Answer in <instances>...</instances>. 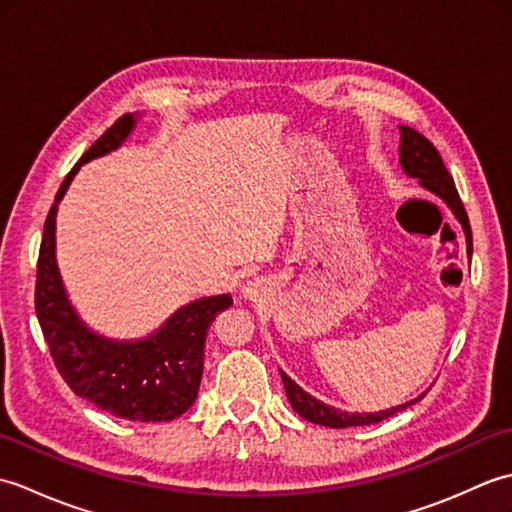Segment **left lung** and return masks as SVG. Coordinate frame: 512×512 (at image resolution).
<instances>
[{"label": "left lung", "instance_id": "left-lung-1", "mask_svg": "<svg viewBox=\"0 0 512 512\" xmlns=\"http://www.w3.org/2000/svg\"><path fill=\"white\" fill-rule=\"evenodd\" d=\"M400 167L402 171L407 173L409 178H418V182L422 184L424 189H429L431 193H436L438 198H442L447 202L449 209L453 211V215L458 217V222L464 228L466 235V253H473V237H471V224H469V215L464 211V204L458 195V189H455V182L451 178V173L444 167V162L438 154V149L433 147L427 138H424L416 129H411L407 125H400ZM281 380H284L286 387V396L290 400L292 409H295L301 418H306L314 424H323V427H332V429H345V427H361V424H374L385 420L394 413L407 409L411 405H416V400H409L405 405L391 407V409H383L376 413H347L341 409H334L325 402L317 400L314 396H310L308 391H303L295 380L290 376H286L279 369Z\"/></svg>", "mask_w": 512, "mask_h": 512}]
</instances>
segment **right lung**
Instances as JSON below:
<instances>
[{
    "instance_id": "add662e5",
    "label": "right lung",
    "mask_w": 512,
    "mask_h": 512,
    "mask_svg": "<svg viewBox=\"0 0 512 512\" xmlns=\"http://www.w3.org/2000/svg\"><path fill=\"white\" fill-rule=\"evenodd\" d=\"M136 116L125 114L85 151L61 182L43 226L37 262L35 310L59 374L76 396L134 422H167L198 398L204 343L217 314L233 306L231 295L195 299L176 310L145 339L116 341L83 323L63 288L57 266V206L81 165L123 145Z\"/></svg>"
}]
</instances>
